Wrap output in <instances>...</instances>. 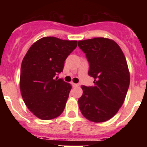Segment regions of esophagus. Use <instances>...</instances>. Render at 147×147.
Returning <instances> with one entry per match:
<instances>
[{"label":"esophagus","instance_id":"esophagus-1","mask_svg":"<svg viewBox=\"0 0 147 147\" xmlns=\"http://www.w3.org/2000/svg\"><path fill=\"white\" fill-rule=\"evenodd\" d=\"M72 86L74 87V88H76V87L79 86V85H78V84H76V83H72Z\"/></svg>","mask_w":147,"mask_h":147}]
</instances>
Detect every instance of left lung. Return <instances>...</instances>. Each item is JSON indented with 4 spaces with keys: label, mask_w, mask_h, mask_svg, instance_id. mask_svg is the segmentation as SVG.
Listing matches in <instances>:
<instances>
[{
    "label": "left lung",
    "mask_w": 147,
    "mask_h": 147,
    "mask_svg": "<svg viewBox=\"0 0 147 147\" xmlns=\"http://www.w3.org/2000/svg\"><path fill=\"white\" fill-rule=\"evenodd\" d=\"M90 65L88 75L94 85L81 87L79 107L90 121L100 123L113 118L125 99L129 85V72L125 56L113 40L95 37L78 42Z\"/></svg>",
    "instance_id": "1"
}]
</instances>
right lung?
I'll return each instance as SVG.
<instances>
[{
	"label": "right lung",
	"instance_id": "1",
	"mask_svg": "<svg viewBox=\"0 0 147 147\" xmlns=\"http://www.w3.org/2000/svg\"><path fill=\"white\" fill-rule=\"evenodd\" d=\"M77 46L76 40L45 37L30 47L22 61L20 88L28 110L42 120L55 119L64 110L71 85L55 76Z\"/></svg>",
	"mask_w": 147,
	"mask_h": 147
}]
</instances>
